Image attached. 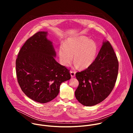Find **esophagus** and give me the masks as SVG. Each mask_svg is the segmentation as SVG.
Returning <instances> with one entry per match:
<instances>
[{
	"mask_svg": "<svg viewBox=\"0 0 133 133\" xmlns=\"http://www.w3.org/2000/svg\"><path fill=\"white\" fill-rule=\"evenodd\" d=\"M70 75H71V77L72 78V77H74L75 76V74H76V72L75 71H70Z\"/></svg>",
	"mask_w": 133,
	"mask_h": 133,
	"instance_id": "obj_1",
	"label": "esophagus"
}]
</instances>
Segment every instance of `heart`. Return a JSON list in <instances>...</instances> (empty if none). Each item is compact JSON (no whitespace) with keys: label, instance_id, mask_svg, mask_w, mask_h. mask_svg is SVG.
Returning <instances> with one entry per match:
<instances>
[{"label":"heart","instance_id":"heart-1","mask_svg":"<svg viewBox=\"0 0 133 133\" xmlns=\"http://www.w3.org/2000/svg\"><path fill=\"white\" fill-rule=\"evenodd\" d=\"M98 47L96 43L87 37L79 36L68 38L59 49L58 55L61 64L68 66L73 60L75 67L82 69L89 67L95 59Z\"/></svg>","mask_w":133,"mask_h":133}]
</instances>
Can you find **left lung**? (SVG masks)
Instances as JSON below:
<instances>
[{"instance_id": "1", "label": "left lung", "mask_w": 133, "mask_h": 133, "mask_svg": "<svg viewBox=\"0 0 133 133\" xmlns=\"http://www.w3.org/2000/svg\"><path fill=\"white\" fill-rule=\"evenodd\" d=\"M118 71L117 56L110 43L105 41L93 63L85 70L76 74L79 82L75 92L76 98L86 106L102 102L114 87Z\"/></svg>"}]
</instances>
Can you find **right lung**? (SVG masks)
I'll use <instances>...</instances> for the list:
<instances>
[{"mask_svg": "<svg viewBox=\"0 0 133 133\" xmlns=\"http://www.w3.org/2000/svg\"><path fill=\"white\" fill-rule=\"evenodd\" d=\"M47 35V31H39L30 37L16 61L17 81L22 91L40 103L54 99L61 84L71 78L69 70L55 59L56 54Z\"/></svg>", "mask_w": 133, "mask_h": 133, "instance_id": "right-lung-1", "label": "right lung"}]
</instances>
